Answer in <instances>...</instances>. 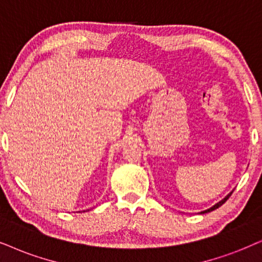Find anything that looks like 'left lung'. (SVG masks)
I'll list each match as a JSON object with an SVG mask.
<instances>
[{"label": "left lung", "mask_w": 262, "mask_h": 262, "mask_svg": "<svg viewBox=\"0 0 262 262\" xmlns=\"http://www.w3.org/2000/svg\"><path fill=\"white\" fill-rule=\"evenodd\" d=\"M231 194H232V192H231V193H228L227 196L224 198V200H221V201L219 202V203H216V204H215V205H213V207L209 208V209H207V210H204V211H201V214H204V213H209V211H213V210H215V209H217V208L221 207V205H223V204L225 203V202H226V201L228 200V197H230Z\"/></svg>", "instance_id": "1"}]
</instances>
